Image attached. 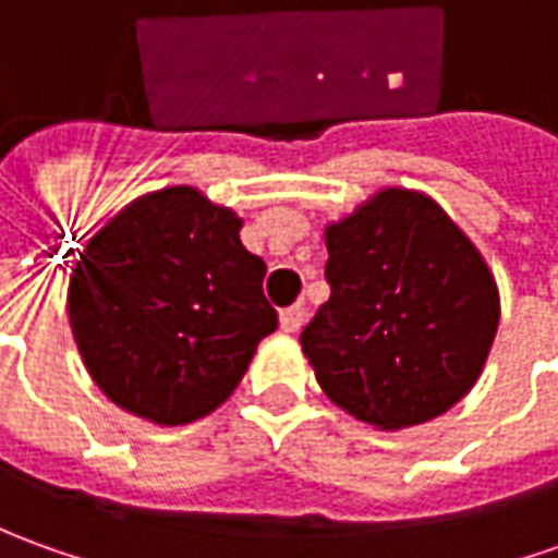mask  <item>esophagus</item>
Here are the masks:
<instances>
[{
    "label": "esophagus",
    "mask_w": 558,
    "mask_h": 558,
    "mask_svg": "<svg viewBox=\"0 0 558 558\" xmlns=\"http://www.w3.org/2000/svg\"><path fill=\"white\" fill-rule=\"evenodd\" d=\"M302 327H305V308H302V305L280 311V329H283V332H299Z\"/></svg>",
    "instance_id": "esophagus-1"
}]
</instances>
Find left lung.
Returning a JSON list of instances; mask_svg holds the SVG:
<instances>
[{
  "label": "left lung",
  "mask_w": 558,
  "mask_h": 558,
  "mask_svg": "<svg viewBox=\"0 0 558 558\" xmlns=\"http://www.w3.org/2000/svg\"><path fill=\"white\" fill-rule=\"evenodd\" d=\"M329 299L302 332L317 385L357 422L403 430L480 381L501 320L483 253L430 195L385 185L324 229Z\"/></svg>",
  "instance_id": "1"
}]
</instances>
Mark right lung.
I'll use <instances>...</instances> for the list:
<instances>
[{
  "instance_id": "obj_1",
  "label": "right lung",
  "mask_w": 558,
  "mask_h": 558,
  "mask_svg": "<svg viewBox=\"0 0 558 558\" xmlns=\"http://www.w3.org/2000/svg\"><path fill=\"white\" fill-rule=\"evenodd\" d=\"M244 219L195 185L124 204L78 253L66 314L94 385L158 427L210 415L278 327Z\"/></svg>"
}]
</instances>
